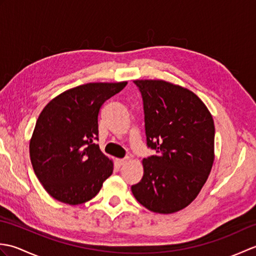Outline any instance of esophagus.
Masks as SVG:
<instances>
[{"mask_svg":"<svg viewBox=\"0 0 256 256\" xmlns=\"http://www.w3.org/2000/svg\"><path fill=\"white\" fill-rule=\"evenodd\" d=\"M128 158H125V160H116V162H118V165H120V166H123V165H125L128 162Z\"/></svg>","mask_w":256,"mask_h":256,"instance_id":"obj_1","label":"esophagus"}]
</instances>
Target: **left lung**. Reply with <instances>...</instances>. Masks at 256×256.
<instances>
[{
  "label": "left lung",
  "mask_w": 256,
  "mask_h": 256,
  "mask_svg": "<svg viewBox=\"0 0 256 256\" xmlns=\"http://www.w3.org/2000/svg\"><path fill=\"white\" fill-rule=\"evenodd\" d=\"M144 102L148 145L158 155L142 160L131 190L150 211L170 214L197 198L214 160V123L192 91L160 79H136Z\"/></svg>",
  "instance_id": "8db88e82"
}]
</instances>
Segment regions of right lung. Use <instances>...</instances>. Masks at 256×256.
Listing matches in <instances>:
<instances>
[{
	"mask_svg": "<svg viewBox=\"0 0 256 256\" xmlns=\"http://www.w3.org/2000/svg\"><path fill=\"white\" fill-rule=\"evenodd\" d=\"M128 81L90 82L64 91L47 103L30 140V157L38 180L54 199L77 206L96 197L113 172L102 153L98 116L103 103Z\"/></svg>",
	"mask_w": 256,
	"mask_h": 256,
	"instance_id": "1",
	"label": "right lung"
}]
</instances>
